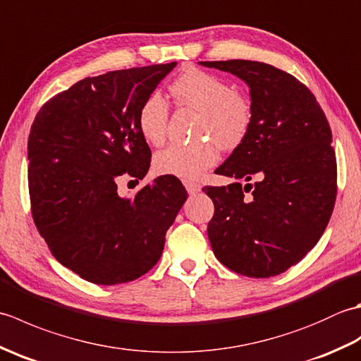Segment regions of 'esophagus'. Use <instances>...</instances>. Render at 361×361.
Wrapping results in <instances>:
<instances>
[{"label": "esophagus", "instance_id": "esophagus-1", "mask_svg": "<svg viewBox=\"0 0 361 361\" xmlns=\"http://www.w3.org/2000/svg\"><path fill=\"white\" fill-rule=\"evenodd\" d=\"M183 185H185L189 194H197V192H200V189H202L200 185H197L195 181H190V180H185L183 181Z\"/></svg>", "mask_w": 361, "mask_h": 361}]
</instances>
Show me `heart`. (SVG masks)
<instances>
[{
    "instance_id": "1",
    "label": "heart",
    "mask_w": 361,
    "mask_h": 361,
    "mask_svg": "<svg viewBox=\"0 0 361 361\" xmlns=\"http://www.w3.org/2000/svg\"><path fill=\"white\" fill-rule=\"evenodd\" d=\"M171 94L181 105L200 111L197 132L211 140L171 144L153 159L161 175L194 180L217 163L219 147L234 149L247 137L252 122V106L247 97L233 93L224 79L200 70H188L176 78ZM169 106L159 94H150L137 111V128L145 141L161 145L166 137ZM216 142L214 143L212 140Z\"/></svg>"
}]
</instances>
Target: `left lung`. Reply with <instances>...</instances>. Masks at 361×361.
<instances>
[{"instance_id":"8db88e82","label":"left lung","mask_w":361,"mask_h":361,"mask_svg":"<svg viewBox=\"0 0 361 361\" xmlns=\"http://www.w3.org/2000/svg\"><path fill=\"white\" fill-rule=\"evenodd\" d=\"M198 63L243 80L252 106L247 137L216 171L234 181L203 189L216 208L212 251L239 274H281L315 247L334 211L336 159L326 114L307 87L271 65Z\"/></svg>"}]
</instances>
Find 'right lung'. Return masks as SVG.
Wrapping results in <instances>:
<instances>
[{"label": "right lung", "instance_id": "obj_1", "mask_svg": "<svg viewBox=\"0 0 361 361\" xmlns=\"http://www.w3.org/2000/svg\"><path fill=\"white\" fill-rule=\"evenodd\" d=\"M176 62L111 71L74 83L37 113L27 141L29 195L42 237L63 267L99 286L140 278L163 255L188 192L158 176L132 198L116 178L142 180L152 152L137 111Z\"/></svg>", "mask_w": 361, "mask_h": 361}]
</instances>
